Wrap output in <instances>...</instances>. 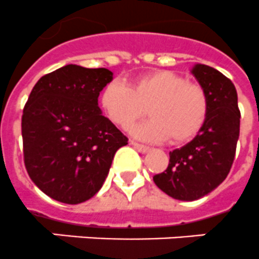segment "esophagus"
Here are the masks:
<instances>
[{
  "label": "esophagus",
  "mask_w": 259,
  "mask_h": 259,
  "mask_svg": "<svg viewBox=\"0 0 259 259\" xmlns=\"http://www.w3.org/2000/svg\"><path fill=\"white\" fill-rule=\"evenodd\" d=\"M130 145H133L134 148L140 151V153H148V151L150 150V148H149V146H146V145H142V144H138V142H136V141H130Z\"/></svg>",
  "instance_id": "1"
}]
</instances>
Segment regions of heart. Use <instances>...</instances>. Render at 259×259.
I'll return each instance as SVG.
<instances>
[{
	"mask_svg": "<svg viewBox=\"0 0 259 259\" xmlns=\"http://www.w3.org/2000/svg\"><path fill=\"white\" fill-rule=\"evenodd\" d=\"M101 105L111 122L123 129L148 109L151 118L134 126L132 134L146 141L169 138L173 144L197 136L209 113V98L202 86L170 70L140 75L130 88L122 82H110L102 92Z\"/></svg>",
	"mask_w": 259,
	"mask_h": 259,
	"instance_id": "1",
	"label": "heart"
}]
</instances>
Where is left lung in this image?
<instances>
[{
	"instance_id": "1",
	"label": "left lung",
	"mask_w": 259,
	"mask_h": 259,
	"mask_svg": "<svg viewBox=\"0 0 259 259\" xmlns=\"http://www.w3.org/2000/svg\"><path fill=\"white\" fill-rule=\"evenodd\" d=\"M191 73L209 98V113L193 140L170 151L167 169L153 177L163 193L180 201L209 194L228 177L239 137L238 97L235 86L217 69L197 64Z\"/></svg>"
}]
</instances>
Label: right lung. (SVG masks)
I'll use <instances>...</instances> for the list:
<instances>
[{"label": "right lung", "mask_w": 259, "mask_h": 259, "mask_svg": "<svg viewBox=\"0 0 259 259\" xmlns=\"http://www.w3.org/2000/svg\"><path fill=\"white\" fill-rule=\"evenodd\" d=\"M113 79L105 68L66 65L35 83L22 114L24 161L35 186L58 202L77 205L98 193L115 151L127 138L98 108Z\"/></svg>", "instance_id": "right-lung-1"}]
</instances>
